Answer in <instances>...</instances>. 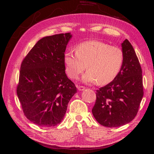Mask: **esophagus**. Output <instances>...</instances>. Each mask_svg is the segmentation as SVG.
I'll use <instances>...</instances> for the list:
<instances>
[{
	"label": "esophagus",
	"mask_w": 154,
	"mask_h": 154,
	"mask_svg": "<svg viewBox=\"0 0 154 154\" xmlns=\"http://www.w3.org/2000/svg\"><path fill=\"white\" fill-rule=\"evenodd\" d=\"M77 89L79 90H85V87L84 86H82V85H77Z\"/></svg>",
	"instance_id": "obj_1"
}]
</instances>
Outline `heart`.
Segmentation results:
<instances>
[{
  "label": "heart",
  "mask_w": 154,
  "mask_h": 154,
  "mask_svg": "<svg viewBox=\"0 0 154 154\" xmlns=\"http://www.w3.org/2000/svg\"><path fill=\"white\" fill-rule=\"evenodd\" d=\"M124 59V53L119 48L93 40L77 45L75 53L66 52L64 62L66 71L71 79H77L85 71L87 65L88 71L83 75V82L105 85L118 76L123 66Z\"/></svg>",
  "instance_id": "b5f03b06"
}]
</instances>
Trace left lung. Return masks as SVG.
I'll return each instance as SVG.
<instances>
[{"label": "left lung", "mask_w": 154, "mask_h": 154, "mask_svg": "<svg viewBox=\"0 0 154 154\" xmlns=\"http://www.w3.org/2000/svg\"><path fill=\"white\" fill-rule=\"evenodd\" d=\"M124 64L111 82L96 90L92 114L104 126L119 127L131 122L143 96L142 69L133 47L126 39L122 43Z\"/></svg>", "instance_id": "1"}]
</instances>
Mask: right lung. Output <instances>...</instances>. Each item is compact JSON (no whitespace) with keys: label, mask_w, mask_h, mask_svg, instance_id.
<instances>
[{"label":"right lung","mask_w":154,"mask_h":154,"mask_svg":"<svg viewBox=\"0 0 154 154\" xmlns=\"http://www.w3.org/2000/svg\"><path fill=\"white\" fill-rule=\"evenodd\" d=\"M72 35L43 37L23 60L17 94L24 116L32 123L52 127L62 121L75 93V83L65 73L64 52Z\"/></svg>","instance_id":"obj_1"}]
</instances>
